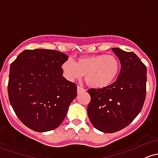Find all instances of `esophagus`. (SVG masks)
<instances>
[{
	"label": "esophagus",
	"mask_w": 158,
	"mask_h": 158,
	"mask_svg": "<svg viewBox=\"0 0 158 158\" xmlns=\"http://www.w3.org/2000/svg\"><path fill=\"white\" fill-rule=\"evenodd\" d=\"M84 91H85V90L84 89V88L80 87V86H77V93L78 94H80L82 92H84Z\"/></svg>",
	"instance_id": "esophagus-1"
}]
</instances>
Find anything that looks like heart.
Listing matches in <instances>:
<instances>
[{
	"label": "heart",
	"mask_w": 158,
	"mask_h": 158,
	"mask_svg": "<svg viewBox=\"0 0 158 158\" xmlns=\"http://www.w3.org/2000/svg\"><path fill=\"white\" fill-rule=\"evenodd\" d=\"M120 67V61L115 55L100 54L81 57L76 62L68 58L62 64L61 69L68 80L80 79L85 75L88 85L100 89L108 87L115 81Z\"/></svg>",
	"instance_id": "obj_1"
}]
</instances>
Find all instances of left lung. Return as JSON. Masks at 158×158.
I'll return each mask as SVG.
<instances>
[{
	"label": "left lung",
	"instance_id": "8db88e82",
	"mask_svg": "<svg viewBox=\"0 0 158 158\" xmlns=\"http://www.w3.org/2000/svg\"><path fill=\"white\" fill-rule=\"evenodd\" d=\"M112 50L121 63L117 79L108 87L88 90V115L103 133H115L129 125L143 106L146 93V67L137 55L119 48Z\"/></svg>",
	"mask_w": 158,
	"mask_h": 158
}]
</instances>
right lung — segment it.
Instances as JSON below:
<instances>
[{
  "label": "right lung",
  "mask_w": 158,
  "mask_h": 158,
  "mask_svg": "<svg viewBox=\"0 0 158 158\" xmlns=\"http://www.w3.org/2000/svg\"><path fill=\"white\" fill-rule=\"evenodd\" d=\"M68 56L56 50H25L11 64L8 82L10 104L19 120L37 132L55 129L75 99V83L63 76Z\"/></svg>",
  "instance_id": "obj_1"
}]
</instances>
